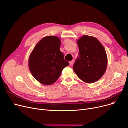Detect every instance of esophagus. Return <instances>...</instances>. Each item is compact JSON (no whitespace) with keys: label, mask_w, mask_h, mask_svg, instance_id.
Segmentation results:
<instances>
[{"label":"esophagus","mask_w":128,"mask_h":128,"mask_svg":"<svg viewBox=\"0 0 128 128\" xmlns=\"http://www.w3.org/2000/svg\"><path fill=\"white\" fill-rule=\"evenodd\" d=\"M73 62H74V60H71V61H70V65H72V63H73Z\"/></svg>","instance_id":"obj_1"}]
</instances>
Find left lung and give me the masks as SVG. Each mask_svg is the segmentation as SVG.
<instances>
[{"instance_id":"1","label":"left lung","mask_w":128,"mask_h":128,"mask_svg":"<svg viewBox=\"0 0 128 128\" xmlns=\"http://www.w3.org/2000/svg\"><path fill=\"white\" fill-rule=\"evenodd\" d=\"M77 42L79 56L73 65V70L82 81L89 84L95 82L106 71V51L101 43L94 37L84 35Z\"/></svg>"}]
</instances>
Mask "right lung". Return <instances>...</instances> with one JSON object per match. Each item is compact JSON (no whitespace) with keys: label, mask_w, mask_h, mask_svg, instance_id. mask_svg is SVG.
<instances>
[{"label":"right lung","mask_w":128,"mask_h":128,"mask_svg":"<svg viewBox=\"0 0 128 128\" xmlns=\"http://www.w3.org/2000/svg\"><path fill=\"white\" fill-rule=\"evenodd\" d=\"M60 40L54 36L43 38L30 53L28 65L32 75L44 85L54 83L63 68L69 65L60 51Z\"/></svg>","instance_id":"add662e5"}]
</instances>
